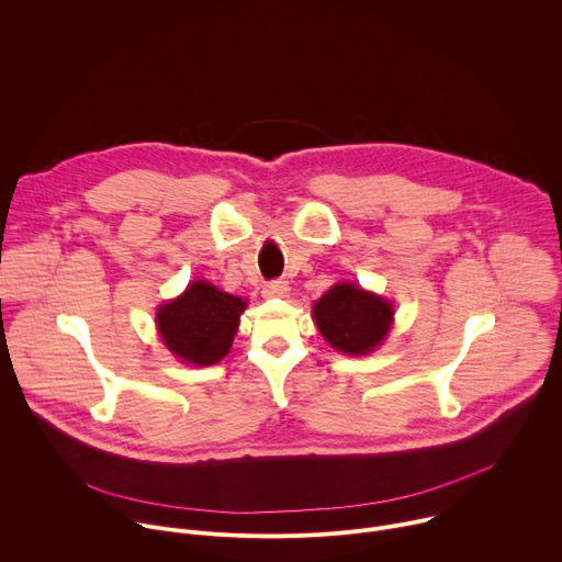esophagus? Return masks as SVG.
Listing matches in <instances>:
<instances>
[{
  "label": "esophagus",
  "instance_id": "esophagus-1",
  "mask_svg": "<svg viewBox=\"0 0 562 562\" xmlns=\"http://www.w3.org/2000/svg\"><path fill=\"white\" fill-rule=\"evenodd\" d=\"M265 297H286L289 293V282L286 280H271L262 289Z\"/></svg>",
  "mask_w": 562,
  "mask_h": 562
}]
</instances>
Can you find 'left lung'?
Returning <instances> with one entry per match:
<instances>
[{
	"label": "left lung",
	"mask_w": 562,
	"mask_h": 562,
	"mask_svg": "<svg viewBox=\"0 0 562 562\" xmlns=\"http://www.w3.org/2000/svg\"><path fill=\"white\" fill-rule=\"evenodd\" d=\"M319 334L342 353L362 356L373 351L386 336L393 308L386 300L342 282L313 304Z\"/></svg>",
	"instance_id": "left-lung-1"
}]
</instances>
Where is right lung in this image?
Masks as SVG:
<instances>
[{
	"label": "right lung",
	"mask_w": 562,
	"mask_h": 562,
	"mask_svg": "<svg viewBox=\"0 0 562 562\" xmlns=\"http://www.w3.org/2000/svg\"><path fill=\"white\" fill-rule=\"evenodd\" d=\"M243 311L245 300L198 280L157 311V329L178 358L206 367L228 353Z\"/></svg>",
	"instance_id": "obj_1"
}]
</instances>
